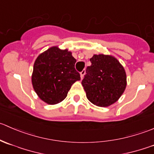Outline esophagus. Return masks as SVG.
Listing matches in <instances>:
<instances>
[{
  "mask_svg": "<svg viewBox=\"0 0 154 154\" xmlns=\"http://www.w3.org/2000/svg\"><path fill=\"white\" fill-rule=\"evenodd\" d=\"M86 74V70L83 69V71H82L81 72H80V77H81V79L83 78V76H84V74Z\"/></svg>",
  "mask_w": 154,
  "mask_h": 154,
  "instance_id": "obj_1",
  "label": "esophagus"
}]
</instances>
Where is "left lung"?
<instances>
[{
	"instance_id": "obj_1",
	"label": "left lung",
	"mask_w": 154,
	"mask_h": 154,
	"mask_svg": "<svg viewBox=\"0 0 154 154\" xmlns=\"http://www.w3.org/2000/svg\"><path fill=\"white\" fill-rule=\"evenodd\" d=\"M86 68L82 85L88 100L97 106L106 107L116 103L127 86L125 70L112 56L94 55Z\"/></svg>"
}]
</instances>
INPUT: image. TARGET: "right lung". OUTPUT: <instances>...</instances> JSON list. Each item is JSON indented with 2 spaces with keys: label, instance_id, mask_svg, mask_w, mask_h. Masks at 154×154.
<instances>
[{
  "label": "right lung",
  "instance_id": "add662e5",
  "mask_svg": "<svg viewBox=\"0 0 154 154\" xmlns=\"http://www.w3.org/2000/svg\"><path fill=\"white\" fill-rule=\"evenodd\" d=\"M77 60L67 49L57 46L50 48L35 60L32 74V84L39 98L48 104L63 101L71 86L80 80L75 70Z\"/></svg>",
  "mask_w": 154,
  "mask_h": 154
}]
</instances>
